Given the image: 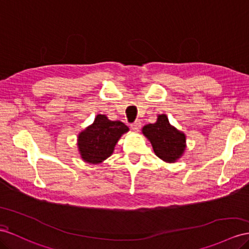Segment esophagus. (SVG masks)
<instances>
[{"label":"esophagus","instance_id":"1","mask_svg":"<svg viewBox=\"0 0 249 249\" xmlns=\"http://www.w3.org/2000/svg\"><path fill=\"white\" fill-rule=\"evenodd\" d=\"M140 127H141V123L139 122V120H136L135 123L131 124V129H132L133 131H139Z\"/></svg>","mask_w":249,"mask_h":249}]
</instances>
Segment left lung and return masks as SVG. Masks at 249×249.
I'll return each mask as SVG.
<instances>
[{
  "instance_id": "1",
  "label": "left lung",
  "mask_w": 249,
  "mask_h": 249,
  "mask_svg": "<svg viewBox=\"0 0 249 249\" xmlns=\"http://www.w3.org/2000/svg\"><path fill=\"white\" fill-rule=\"evenodd\" d=\"M142 133L151 141L156 155L166 162H174L184 152V134L172 126L164 114L158 116L155 124L144 125Z\"/></svg>"
}]
</instances>
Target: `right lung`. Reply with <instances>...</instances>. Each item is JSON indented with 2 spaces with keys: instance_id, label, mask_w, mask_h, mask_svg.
I'll use <instances>...</instances> for the list:
<instances>
[{
  "instance_id": "1",
  "label": "right lung",
  "mask_w": 249,
  "mask_h": 249,
  "mask_svg": "<svg viewBox=\"0 0 249 249\" xmlns=\"http://www.w3.org/2000/svg\"><path fill=\"white\" fill-rule=\"evenodd\" d=\"M129 131L122 122H112L99 114L94 123L78 136V147L82 158L89 163H100L111 156L114 146L124 133Z\"/></svg>"
}]
</instances>
